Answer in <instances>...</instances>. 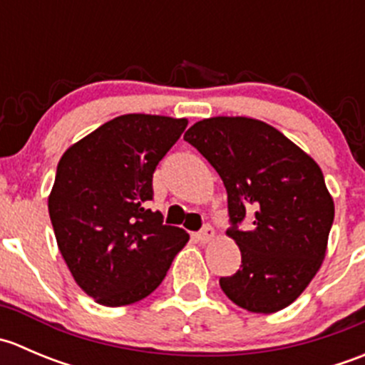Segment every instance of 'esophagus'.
Returning <instances> with one entry per match:
<instances>
[{"instance_id":"obj_1","label":"esophagus","mask_w":365,"mask_h":365,"mask_svg":"<svg viewBox=\"0 0 365 365\" xmlns=\"http://www.w3.org/2000/svg\"><path fill=\"white\" fill-rule=\"evenodd\" d=\"M194 238H196V242H200V244H206V242H210L213 238V227L205 226L200 233L194 235Z\"/></svg>"}]
</instances>
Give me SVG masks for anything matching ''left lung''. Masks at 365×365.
Instances as JSON below:
<instances>
[{
  "mask_svg": "<svg viewBox=\"0 0 365 365\" xmlns=\"http://www.w3.org/2000/svg\"><path fill=\"white\" fill-rule=\"evenodd\" d=\"M222 180L240 270L220 277L231 302L251 312H277L300 297L322 267L334 201L311 157L277 128L244 116L194 123L183 135ZM245 215L253 227H237Z\"/></svg>",
  "mask_w": 365,
  "mask_h": 365,
  "instance_id": "obj_1",
  "label": "left lung"
}]
</instances>
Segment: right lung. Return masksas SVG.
Returning a JSON list of instances; mask_svg holds the SVG:
<instances>
[{"label": "right lung", "mask_w": 365, "mask_h": 365, "mask_svg": "<svg viewBox=\"0 0 365 365\" xmlns=\"http://www.w3.org/2000/svg\"><path fill=\"white\" fill-rule=\"evenodd\" d=\"M185 118L123 114L63 153L49 196L58 247L79 288L108 307L155 292L189 235L152 212L153 173Z\"/></svg>", "instance_id": "obj_1"}]
</instances>
